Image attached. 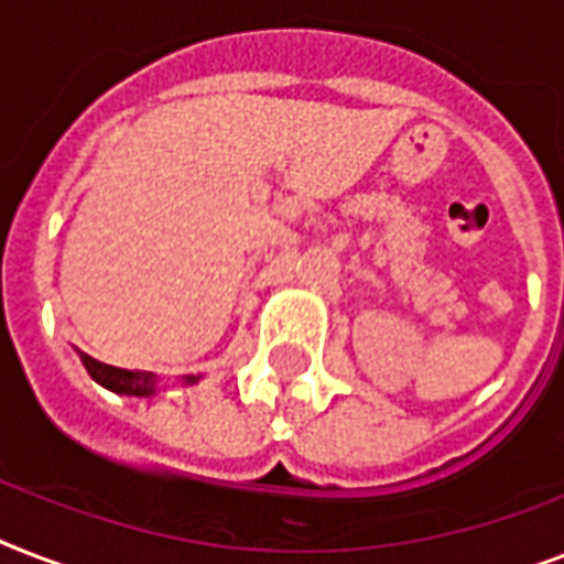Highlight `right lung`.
Wrapping results in <instances>:
<instances>
[{
    "instance_id": "obj_1",
    "label": "right lung",
    "mask_w": 564,
    "mask_h": 564,
    "mask_svg": "<svg viewBox=\"0 0 564 564\" xmlns=\"http://www.w3.org/2000/svg\"><path fill=\"white\" fill-rule=\"evenodd\" d=\"M82 354V362L87 375L101 383L105 389L117 394H134V398H145V394H152L158 389V380L152 375H145V371H126V369H113V366H105V362L93 360L90 354ZM195 377H187V383H193Z\"/></svg>"
}]
</instances>
